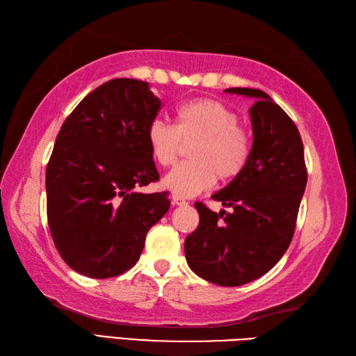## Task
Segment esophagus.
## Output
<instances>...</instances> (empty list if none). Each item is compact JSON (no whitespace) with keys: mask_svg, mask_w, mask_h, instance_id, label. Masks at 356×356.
<instances>
[{"mask_svg":"<svg viewBox=\"0 0 356 356\" xmlns=\"http://www.w3.org/2000/svg\"><path fill=\"white\" fill-rule=\"evenodd\" d=\"M171 199H172V202L174 203H176V205H180V207H182V205H186V199L184 197V195H179V194H176V193H174L172 195H171Z\"/></svg>","mask_w":356,"mask_h":356,"instance_id":"1","label":"esophagus"}]
</instances>
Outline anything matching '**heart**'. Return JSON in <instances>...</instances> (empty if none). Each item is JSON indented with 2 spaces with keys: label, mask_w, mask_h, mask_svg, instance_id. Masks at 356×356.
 <instances>
[{
  "label": "heart",
  "mask_w": 356,
  "mask_h": 356,
  "mask_svg": "<svg viewBox=\"0 0 356 356\" xmlns=\"http://www.w3.org/2000/svg\"><path fill=\"white\" fill-rule=\"evenodd\" d=\"M174 125L153 120L147 130L154 162L171 166L184 148L190 161L166 174L163 185L179 195H195L209 190L217 177L222 182L238 177L251 157V138L238 125V116L225 104L209 97L193 99L177 107Z\"/></svg>",
  "instance_id": "obj_1"
}]
</instances>
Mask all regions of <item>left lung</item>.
I'll return each instance as SVG.
<instances>
[{
	"label": "left lung",
	"instance_id": "8db88e82",
	"mask_svg": "<svg viewBox=\"0 0 356 356\" xmlns=\"http://www.w3.org/2000/svg\"><path fill=\"white\" fill-rule=\"evenodd\" d=\"M226 92L255 97L249 110L254 142L243 172L213 195L232 213L195 202L200 222L185 240L195 274L218 286H241L264 275L289 248L307 182L303 140L286 111L257 88Z\"/></svg>",
	"mask_w": 356,
	"mask_h": 356
}]
</instances>
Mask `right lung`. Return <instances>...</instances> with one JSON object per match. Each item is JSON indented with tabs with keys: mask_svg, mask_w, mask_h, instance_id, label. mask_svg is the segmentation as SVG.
I'll use <instances>...</instances> for the list:
<instances>
[{
	"mask_svg": "<svg viewBox=\"0 0 356 356\" xmlns=\"http://www.w3.org/2000/svg\"><path fill=\"white\" fill-rule=\"evenodd\" d=\"M161 101L145 81L118 78L88 93L59 130L45 171L47 220L59 255L79 274L110 278L138 263L147 232L170 209L147 130Z\"/></svg>",
	"mask_w": 356,
	"mask_h": 356,
	"instance_id": "obj_1",
	"label": "right lung"
}]
</instances>
